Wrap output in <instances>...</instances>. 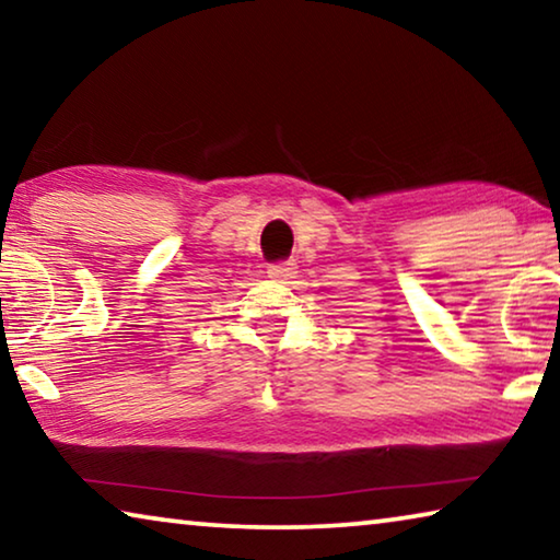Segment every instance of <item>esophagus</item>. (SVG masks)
<instances>
[{
  "label": "esophagus",
  "instance_id": "1",
  "mask_svg": "<svg viewBox=\"0 0 560 560\" xmlns=\"http://www.w3.org/2000/svg\"><path fill=\"white\" fill-rule=\"evenodd\" d=\"M269 279H277V281H287L296 277V261L287 259V261H273L267 267Z\"/></svg>",
  "mask_w": 560,
  "mask_h": 560
}]
</instances>
